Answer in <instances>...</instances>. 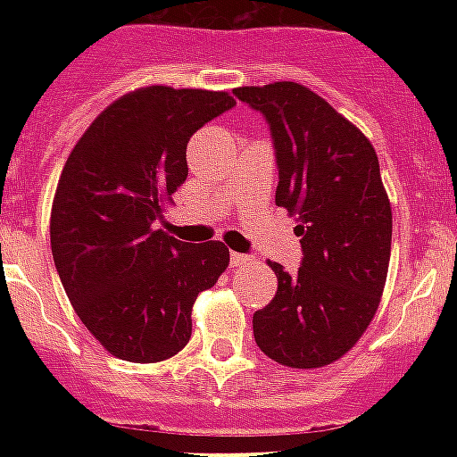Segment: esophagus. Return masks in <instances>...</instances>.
<instances>
[{
    "label": "esophagus",
    "mask_w": 457,
    "mask_h": 457,
    "mask_svg": "<svg viewBox=\"0 0 457 457\" xmlns=\"http://www.w3.org/2000/svg\"><path fill=\"white\" fill-rule=\"evenodd\" d=\"M251 261H253V258L246 256V253H237V251H232V256H229V265H232V270L246 268V265H251Z\"/></svg>",
    "instance_id": "1"
}]
</instances>
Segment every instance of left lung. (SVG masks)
<instances>
[{"label": "left lung", "instance_id": "8db88e82", "mask_svg": "<svg viewBox=\"0 0 457 457\" xmlns=\"http://www.w3.org/2000/svg\"><path fill=\"white\" fill-rule=\"evenodd\" d=\"M235 95L270 123L275 204L296 218L303 249L294 275L268 261L278 294L253 312V337L279 365L325 368L368 329L389 272L391 204L375 146L299 82L237 87Z\"/></svg>", "mask_w": 457, "mask_h": 457}]
</instances>
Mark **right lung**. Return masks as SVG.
<instances>
[{"label": "right lung", "mask_w": 457, "mask_h": 457, "mask_svg": "<svg viewBox=\"0 0 457 457\" xmlns=\"http://www.w3.org/2000/svg\"><path fill=\"white\" fill-rule=\"evenodd\" d=\"M235 106L228 92L152 85L92 120L61 170L49 235L78 318L111 355L161 362L187 346L192 305L229 265L222 242L158 228L187 179V142Z\"/></svg>", "instance_id": "right-lung-1"}]
</instances>
